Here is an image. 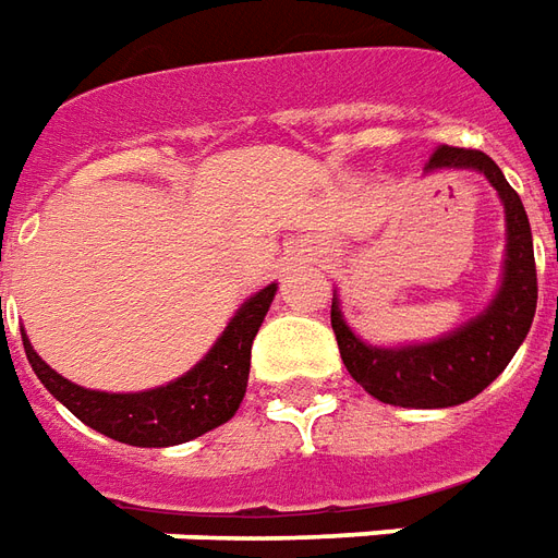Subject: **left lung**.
<instances>
[{
  "instance_id": "left-lung-1",
  "label": "left lung",
  "mask_w": 558,
  "mask_h": 558,
  "mask_svg": "<svg viewBox=\"0 0 558 558\" xmlns=\"http://www.w3.org/2000/svg\"><path fill=\"white\" fill-rule=\"evenodd\" d=\"M473 170L488 179L506 215L500 284L483 312L450 332L421 343H367L350 329L341 312V296L332 294V329L347 371L379 403L403 409H450L485 391L512 362L535 317L538 282L530 220L521 196L492 158L480 149L438 146L426 173Z\"/></svg>"
}]
</instances>
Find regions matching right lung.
<instances>
[{
	"label": "right lung",
	"mask_w": 558,
	"mask_h": 558,
	"mask_svg": "<svg viewBox=\"0 0 558 558\" xmlns=\"http://www.w3.org/2000/svg\"><path fill=\"white\" fill-rule=\"evenodd\" d=\"M276 288L279 284L274 282L246 296L215 347L187 374L146 391H94L70 383L35 353L23 329L25 355L46 391L90 429L129 447H175L232 421L241 409L250 379L253 341L258 326L264 324V314L270 312Z\"/></svg>",
	"instance_id": "obj_1"
}]
</instances>
